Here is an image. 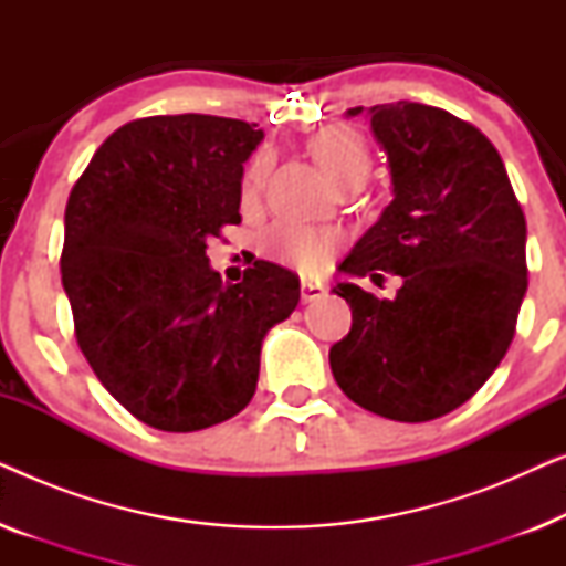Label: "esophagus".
Returning a JSON list of instances; mask_svg holds the SVG:
<instances>
[{"label": "esophagus", "instance_id": "34e87169", "mask_svg": "<svg viewBox=\"0 0 566 566\" xmlns=\"http://www.w3.org/2000/svg\"><path fill=\"white\" fill-rule=\"evenodd\" d=\"M324 296H327V289H324V285H319V283H304V285H301V301H304V304H312V301H319Z\"/></svg>", "mask_w": 566, "mask_h": 566}]
</instances>
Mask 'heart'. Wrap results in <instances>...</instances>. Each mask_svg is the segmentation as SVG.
I'll list each match as a JSON object with an SVG mask.
<instances>
[{"label":"heart","mask_w":566,"mask_h":566,"mask_svg":"<svg viewBox=\"0 0 566 566\" xmlns=\"http://www.w3.org/2000/svg\"><path fill=\"white\" fill-rule=\"evenodd\" d=\"M312 154L319 161L324 175L335 185L350 180V177H360V180L368 177L370 151L358 130L347 126L324 128L312 138ZM268 169L270 154L260 151L244 175V196H252V192L260 190ZM262 247H265L270 258L289 262V265L298 268L306 275H316L329 265L337 247V237L322 229L301 227V223H277L262 239Z\"/></svg>","instance_id":"b5f03b06"}]
</instances>
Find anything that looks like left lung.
<instances>
[{
	"label": "left lung",
	"instance_id": "1",
	"mask_svg": "<svg viewBox=\"0 0 566 566\" xmlns=\"http://www.w3.org/2000/svg\"><path fill=\"white\" fill-rule=\"evenodd\" d=\"M368 115L394 200L339 270H389L405 283L394 298L355 283L332 289L350 304L353 327L329 366L368 412L428 422L474 397L513 343L528 289L525 216L497 149L471 123L407 99Z\"/></svg>",
	"mask_w": 566,
	"mask_h": 566
}]
</instances>
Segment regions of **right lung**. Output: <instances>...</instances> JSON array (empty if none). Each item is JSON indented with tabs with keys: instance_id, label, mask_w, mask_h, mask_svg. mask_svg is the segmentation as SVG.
Segmentation results:
<instances>
[{
	"instance_id": "1",
	"label": "right lung",
	"mask_w": 566,
	"mask_h": 566,
	"mask_svg": "<svg viewBox=\"0 0 566 566\" xmlns=\"http://www.w3.org/2000/svg\"><path fill=\"white\" fill-rule=\"evenodd\" d=\"M258 123L154 115L103 142L72 188L61 283L99 384L165 432L211 428L254 397L260 347L301 298L298 275L258 260L242 283L206 247L239 223Z\"/></svg>"
}]
</instances>
